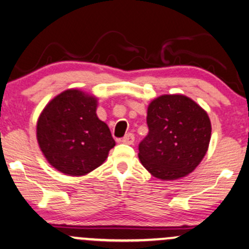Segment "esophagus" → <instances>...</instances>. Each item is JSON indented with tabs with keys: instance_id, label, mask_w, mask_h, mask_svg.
I'll list each match as a JSON object with an SVG mask.
<instances>
[{
	"instance_id": "1",
	"label": "esophagus",
	"mask_w": 249,
	"mask_h": 249,
	"mask_svg": "<svg viewBox=\"0 0 249 249\" xmlns=\"http://www.w3.org/2000/svg\"><path fill=\"white\" fill-rule=\"evenodd\" d=\"M122 142L126 143V145H132V143L134 142V136L132 133H127L126 136L122 139Z\"/></svg>"
}]
</instances>
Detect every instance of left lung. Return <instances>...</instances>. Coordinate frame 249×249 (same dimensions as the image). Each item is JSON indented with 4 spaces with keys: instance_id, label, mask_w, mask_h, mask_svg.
Segmentation results:
<instances>
[{
    "instance_id": "left-lung-1",
    "label": "left lung",
    "mask_w": 249,
    "mask_h": 249,
    "mask_svg": "<svg viewBox=\"0 0 249 249\" xmlns=\"http://www.w3.org/2000/svg\"><path fill=\"white\" fill-rule=\"evenodd\" d=\"M148 134L139 143V159L154 178H184L203 160L211 139V122L184 95H162L149 103Z\"/></svg>"
}]
</instances>
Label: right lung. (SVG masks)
<instances>
[{
    "instance_id": "right-lung-1",
    "label": "right lung",
    "mask_w": 249,
    "mask_h": 249,
    "mask_svg": "<svg viewBox=\"0 0 249 249\" xmlns=\"http://www.w3.org/2000/svg\"><path fill=\"white\" fill-rule=\"evenodd\" d=\"M96 107L97 98L77 89L62 91L44 107L37 122V140L56 170L82 176L107 160L116 142Z\"/></svg>"
}]
</instances>
